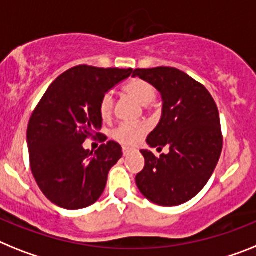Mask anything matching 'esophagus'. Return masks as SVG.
I'll use <instances>...</instances> for the list:
<instances>
[{
  "label": "esophagus",
  "mask_w": 256,
  "mask_h": 256,
  "mask_svg": "<svg viewBox=\"0 0 256 256\" xmlns=\"http://www.w3.org/2000/svg\"><path fill=\"white\" fill-rule=\"evenodd\" d=\"M131 152H132L131 148H128V146H122V153H124V156H128Z\"/></svg>",
  "instance_id": "esophagus-1"
}]
</instances>
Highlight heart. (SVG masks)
I'll use <instances>...</instances> for the list:
<instances>
[{"mask_svg": "<svg viewBox=\"0 0 256 256\" xmlns=\"http://www.w3.org/2000/svg\"><path fill=\"white\" fill-rule=\"evenodd\" d=\"M126 94L136 99L143 106L152 103L156 98V90L150 82L142 78H132L124 86ZM114 99L112 92H106L99 102V114L103 120H110L112 117ZM150 131V126L146 122H138V124H128L122 122L112 131V138L116 142H118L125 146H135L146 136Z\"/></svg>", "mask_w": 256, "mask_h": 256, "instance_id": "heart-1", "label": "heart"}]
</instances>
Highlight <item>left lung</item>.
<instances>
[{"label": "left lung", "mask_w": 256, "mask_h": 256, "mask_svg": "<svg viewBox=\"0 0 256 256\" xmlns=\"http://www.w3.org/2000/svg\"><path fill=\"white\" fill-rule=\"evenodd\" d=\"M154 86L164 100L162 118L146 143L168 154L142 150L146 158L135 180L150 201L176 206L193 198L214 172L223 148L220 118L205 86L172 66L138 68L132 72Z\"/></svg>", "instance_id": "obj_1"}]
</instances>
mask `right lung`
Instances as JSON below:
<instances>
[{
    "label": "right lung",
    "instance_id": "add662e5",
    "mask_svg": "<svg viewBox=\"0 0 256 256\" xmlns=\"http://www.w3.org/2000/svg\"><path fill=\"white\" fill-rule=\"evenodd\" d=\"M132 70L77 66L55 80L28 122L26 142L34 180L46 198L76 210L92 205L104 192L110 168L122 157L121 146L110 140L92 150L88 139L100 138L99 102Z\"/></svg>",
    "mask_w": 256,
    "mask_h": 256
}]
</instances>
